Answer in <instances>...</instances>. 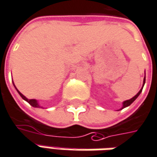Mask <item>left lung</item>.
Listing matches in <instances>:
<instances>
[{
	"mask_svg": "<svg viewBox=\"0 0 157 157\" xmlns=\"http://www.w3.org/2000/svg\"><path fill=\"white\" fill-rule=\"evenodd\" d=\"M144 82H145V77H144ZM142 89H143V87H142V88L140 89V92H139L138 94H136V95H135V96H134V97L132 98L131 99H129V100H126V101H125V102H123V106H122V108H121V109H123V108H125V107H128V106H129V105H131V104H132V102L134 101V100H135L136 98H137L139 97V95H140V93L142 92Z\"/></svg>",
	"mask_w": 157,
	"mask_h": 157,
	"instance_id": "1",
	"label": "left lung"
}]
</instances>
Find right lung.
Wrapping results in <instances>:
<instances>
[{"mask_svg":"<svg viewBox=\"0 0 157 157\" xmlns=\"http://www.w3.org/2000/svg\"><path fill=\"white\" fill-rule=\"evenodd\" d=\"M16 89H17V88H16ZM17 93L19 94V95L22 97V98H24L25 100H26V101L29 103V105H32L33 107H39V105H38V103H37V101L36 100V99H28V98H25V96H24V95H23L19 91H18V90L17 89Z\"/></svg>","mask_w":157,"mask_h":157,"instance_id":"add662e5","label":"right lung"}]
</instances>
